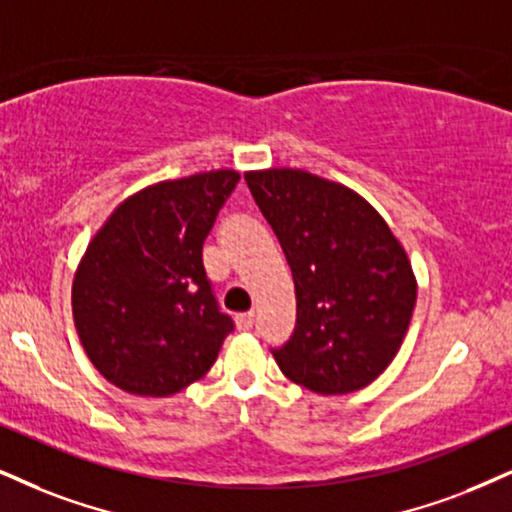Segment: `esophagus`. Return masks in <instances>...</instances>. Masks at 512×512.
<instances>
[{
	"label": "esophagus",
	"instance_id": "34e87169",
	"mask_svg": "<svg viewBox=\"0 0 512 512\" xmlns=\"http://www.w3.org/2000/svg\"><path fill=\"white\" fill-rule=\"evenodd\" d=\"M254 323H256V315H254V311H249V313H239L237 315V327L239 330H251V327H254Z\"/></svg>",
	"mask_w": 512,
	"mask_h": 512
}]
</instances>
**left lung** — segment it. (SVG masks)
Listing matches in <instances>:
<instances>
[{
	"label": "left lung",
	"instance_id": "left-lung-1",
	"mask_svg": "<svg viewBox=\"0 0 512 512\" xmlns=\"http://www.w3.org/2000/svg\"><path fill=\"white\" fill-rule=\"evenodd\" d=\"M294 277L296 327L273 349L289 380L351 394L387 370L418 296L413 268L380 213L353 189L299 168L244 175Z\"/></svg>",
	"mask_w": 512,
	"mask_h": 512
}]
</instances>
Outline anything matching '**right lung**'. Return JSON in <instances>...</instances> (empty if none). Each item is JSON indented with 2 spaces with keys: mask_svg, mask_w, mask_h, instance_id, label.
<instances>
[{
  "mask_svg": "<svg viewBox=\"0 0 512 512\" xmlns=\"http://www.w3.org/2000/svg\"><path fill=\"white\" fill-rule=\"evenodd\" d=\"M239 182L208 170L149 185L118 204L73 277V320L94 368L137 396L178 394L216 363L232 332L201 249Z\"/></svg>",
  "mask_w": 512,
  "mask_h": 512,
  "instance_id": "right-lung-1",
  "label": "right lung"
}]
</instances>
